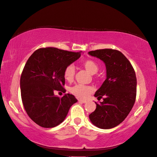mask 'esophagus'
Here are the masks:
<instances>
[{"label":"esophagus","instance_id":"obj_1","mask_svg":"<svg viewBox=\"0 0 157 157\" xmlns=\"http://www.w3.org/2000/svg\"><path fill=\"white\" fill-rule=\"evenodd\" d=\"M78 102H81V103H86V102H87L86 100H81V99H79V100H78Z\"/></svg>","mask_w":157,"mask_h":157}]
</instances>
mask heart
<instances>
[{
    "label": "heart",
    "mask_w": 157,
    "mask_h": 157,
    "mask_svg": "<svg viewBox=\"0 0 157 157\" xmlns=\"http://www.w3.org/2000/svg\"><path fill=\"white\" fill-rule=\"evenodd\" d=\"M82 66L91 75L96 74L98 70V65L95 61L92 59H87L82 63ZM75 75V67L72 64L68 65L64 70L63 76L67 81H73ZM70 91L73 95L81 98H85L93 91V88L87 85L77 84L70 88Z\"/></svg>",
    "instance_id": "1"
}]
</instances>
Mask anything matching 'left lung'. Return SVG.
Instances as JSON below:
<instances>
[{"label":"left lung","instance_id":"left-lung-1","mask_svg":"<svg viewBox=\"0 0 157 157\" xmlns=\"http://www.w3.org/2000/svg\"><path fill=\"white\" fill-rule=\"evenodd\" d=\"M88 54L100 59L106 66V79L94 96L103 101L96 104V109L90 120L99 128L109 129L119 125L133 106L137 92V78L131 63L122 52L113 49L90 51Z\"/></svg>","mask_w":157,"mask_h":157}]
</instances>
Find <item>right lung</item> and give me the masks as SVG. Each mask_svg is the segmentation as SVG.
<instances>
[{"label":"right lung","mask_w":157,"mask_h":157,"mask_svg":"<svg viewBox=\"0 0 157 157\" xmlns=\"http://www.w3.org/2000/svg\"><path fill=\"white\" fill-rule=\"evenodd\" d=\"M81 52L40 48L26 61L20 77L21 97L26 113L37 124L44 128L58 126L77 102L72 94L59 98L54 92H65L64 70L79 59Z\"/></svg>","instance_id":"obj_1"}]
</instances>
